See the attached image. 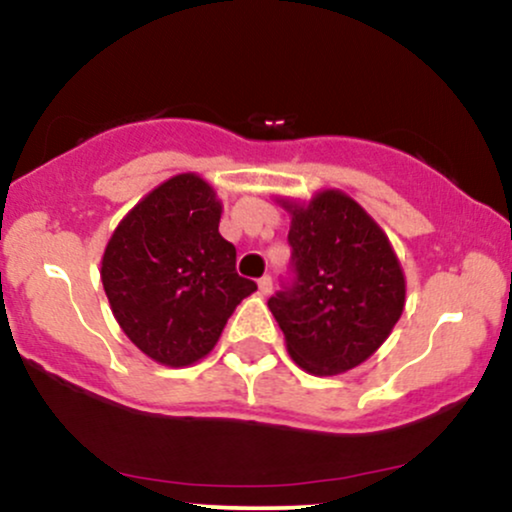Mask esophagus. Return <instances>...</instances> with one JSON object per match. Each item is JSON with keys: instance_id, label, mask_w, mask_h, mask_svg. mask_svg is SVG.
I'll return each mask as SVG.
<instances>
[{"instance_id": "obj_1", "label": "esophagus", "mask_w": 512, "mask_h": 512, "mask_svg": "<svg viewBox=\"0 0 512 512\" xmlns=\"http://www.w3.org/2000/svg\"><path fill=\"white\" fill-rule=\"evenodd\" d=\"M257 286H260L262 296H269V293H272V276H262V279L257 281Z\"/></svg>"}]
</instances>
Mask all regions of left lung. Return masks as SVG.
Masks as SVG:
<instances>
[{
    "instance_id": "8db88e82",
    "label": "left lung",
    "mask_w": 512,
    "mask_h": 512,
    "mask_svg": "<svg viewBox=\"0 0 512 512\" xmlns=\"http://www.w3.org/2000/svg\"><path fill=\"white\" fill-rule=\"evenodd\" d=\"M291 216L296 281L269 298L296 366L339 375L368 361L402 317L407 279L390 238L354 197H276Z\"/></svg>"
}]
</instances>
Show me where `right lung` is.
Listing matches in <instances>:
<instances>
[{
    "label": "right lung",
    "instance_id": "obj_1",
    "mask_svg": "<svg viewBox=\"0 0 512 512\" xmlns=\"http://www.w3.org/2000/svg\"><path fill=\"white\" fill-rule=\"evenodd\" d=\"M223 204L202 175L178 173L122 216L105 245L101 281L117 325L151 361L185 368L219 342L257 284L236 272L219 233Z\"/></svg>",
    "mask_w": 512,
    "mask_h": 512
}]
</instances>
